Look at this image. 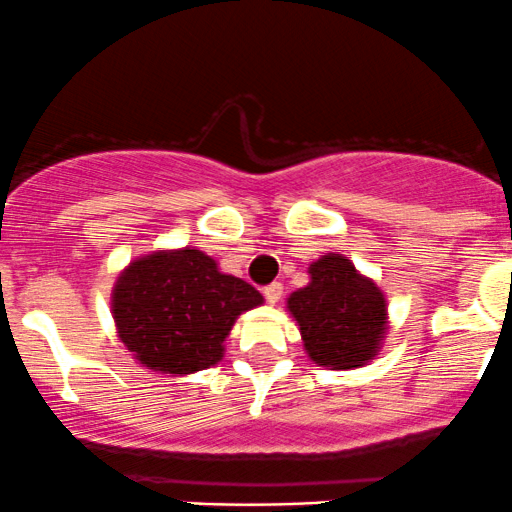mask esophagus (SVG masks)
Wrapping results in <instances>:
<instances>
[{
    "mask_svg": "<svg viewBox=\"0 0 512 512\" xmlns=\"http://www.w3.org/2000/svg\"><path fill=\"white\" fill-rule=\"evenodd\" d=\"M263 297H266L268 304H275L280 300V297H283V285H280V283L266 285V287H263Z\"/></svg>",
    "mask_w": 512,
    "mask_h": 512,
    "instance_id": "esophagus-1",
    "label": "esophagus"
}]
</instances>
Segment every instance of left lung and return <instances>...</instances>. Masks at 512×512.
<instances>
[{
  "instance_id": "obj_1",
  "label": "left lung",
  "mask_w": 512,
  "mask_h": 512,
  "mask_svg": "<svg viewBox=\"0 0 512 512\" xmlns=\"http://www.w3.org/2000/svg\"><path fill=\"white\" fill-rule=\"evenodd\" d=\"M307 273L309 283L287 297V312L309 360L331 370L372 363L389 329L387 295L343 254L321 256Z\"/></svg>"
}]
</instances>
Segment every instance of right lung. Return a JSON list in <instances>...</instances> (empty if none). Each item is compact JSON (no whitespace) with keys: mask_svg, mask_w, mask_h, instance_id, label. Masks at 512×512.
Wrapping results in <instances>:
<instances>
[{"mask_svg":"<svg viewBox=\"0 0 512 512\" xmlns=\"http://www.w3.org/2000/svg\"><path fill=\"white\" fill-rule=\"evenodd\" d=\"M261 304L256 287L222 273L215 258L195 246L135 258L111 292L123 346L142 367L171 377L220 363L234 321Z\"/></svg>","mask_w":512,"mask_h":512,"instance_id":"1","label":"right lung"}]
</instances>
